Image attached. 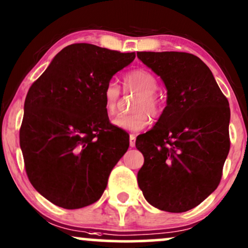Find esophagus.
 Instances as JSON below:
<instances>
[{
	"label": "esophagus",
	"mask_w": 248,
	"mask_h": 248,
	"mask_svg": "<svg viewBox=\"0 0 248 248\" xmlns=\"http://www.w3.org/2000/svg\"><path fill=\"white\" fill-rule=\"evenodd\" d=\"M129 146L130 148L135 147V135H133V134L129 135Z\"/></svg>",
	"instance_id": "obj_1"
}]
</instances>
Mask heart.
<instances>
[{
	"label": "heart",
	"instance_id": "heart-1",
	"mask_svg": "<svg viewBox=\"0 0 248 248\" xmlns=\"http://www.w3.org/2000/svg\"><path fill=\"white\" fill-rule=\"evenodd\" d=\"M126 91L139 93L133 104L135 110L130 114H120L112 120L113 126L129 132H140L150 124V115L157 116L161 113V101L156 92L158 80L152 72L147 70H134L124 78ZM120 99V88L114 81L107 82L102 92L104 107L107 114H114Z\"/></svg>",
	"mask_w": 248,
	"mask_h": 248
}]
</instances>
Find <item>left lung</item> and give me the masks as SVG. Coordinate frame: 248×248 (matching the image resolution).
I'll return each instance as SVG.
<instances>
[{
  "label": "left lung",
  "mask_w": 248,
  "mask_h": 248,
  "mask_svg": "<svg viewBox=\"0 0 248 248\" xmlns=\"http://www.w3.org/2000/svg\"><path fill=\"white\" fill-rule=\"evenodd\" d=\"M167 88V106L135 146L144 157L138 183L148 203L186 212L217 189L229 155L230 107L211 70L186 52H138Z\"/></svg>",
  "instance_id": "left-lung-1"
}]
</instances>
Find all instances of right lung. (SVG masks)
<instances>
[{
  "label": "right lung",
  "instance_id": "right-lung-1",
  "mask_svg": "<svg viewBox=\"0 0 248 248\" xmlns=\"http://www.w3.org/2000/svg\"><path fill=\"white\" fill-rule=\"evenodd\" d=\"M134 59L135 52L72 44L31 85L19 146L30 183L55 205L75 210L98 201L127 152L129 135L109 124L102 92Z\"/></svg>",
  "mask_w": 248,
  "mask_h": 248
}]
</instances>
